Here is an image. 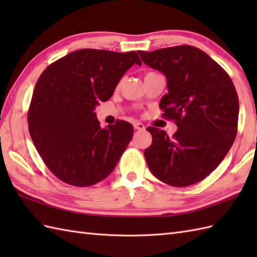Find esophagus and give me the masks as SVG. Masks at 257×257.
Instances as JSON below:
<instances>
[{"instance_id": "esophagus-1", "label": "esophagus", "mask_w": 257, "mask_h": 257, "mask_svg": "<svg viewBox=\"0 0 257 257\" xmlns=\"http://www.w3.org/2000/svg\"><path fill=\"white\" fill-rule=\"evenodd\" d=\"M134 127H135V129H137V130H145L146 129L145 124L143 122H139V121H136L134 123Z\"/></svg>"}]
</instances>
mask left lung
<instances>
[{"mask_svg": "<svg viewBox=\"0 0 257 257\" xmlns=\"http://www.w3.org/2000/svg\"><path fill=\"white\" fill-rule=\"evenodd\" d=\"M138 53L146 65L166 76L168 94L159 106L178 125L172 138L165 130L147 128L152 136L145 150L147 165L172 187L200 182L224 159L236 137L238 97L232 79L194 46Z\"/></svg>", "mask_w": 257, "mask_h": 257, "instance_id": "left-lung-1", "label": "left lung"}]
</instances>
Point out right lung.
Wrapping results in <instances>:
<instances>
[{"label": "right lung", "mask_w": 257, "mask_h": 257, "mask_svg": "<svg viewBox=\"0 0 257 257\" xmlns=\"http://www.w3.org/2000/svg\"><path fill=\"white\" fill-rule=\"evenodd\" d=\"M134 64L141 65L136 52L84 48L54 62L38 78L27 113L30 135L63 182L89 187L117 166L133 138V124L118 120L101 128L94 110Z\"/></svg>", "instance_id": "right-lung-1"}]
</instances>
